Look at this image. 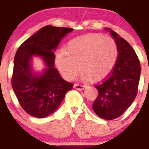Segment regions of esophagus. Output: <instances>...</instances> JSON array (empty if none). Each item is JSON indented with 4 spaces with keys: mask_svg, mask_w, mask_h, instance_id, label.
I'll return each instance as SVG.
<instances>
[{
    "mask_svg": "<svg viewBox=\"0 0 149 149\" xmlns=\"http://www.w3.org/2000/svg\"><path fill=\"white\" fill-rule=\"evenodd\" d=\"M74 88H76L77 90H83L84 88H85V85H83V84H74Z\"/></svg>",
    "mask_w": 149,
    "mask_h": 149,
    "instance_id": "obj_1",
    "label": "esophagus"
}]
</instances>
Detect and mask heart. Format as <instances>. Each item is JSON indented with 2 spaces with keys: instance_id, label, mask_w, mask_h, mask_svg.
Masks as SVG:
<instances>
[{
  "instance_id": "b5f03b06",
  "label": "heart",
  "mask_w": 149,
  "mask_h": 149,
  "mask_svg": "<svg viewBox=\"0 0 149 149\" xmlns=\"http://www.w3.org/2000/svg\"><path fill=\"white\" fill-rule=\"evenodd\" d=\"M118 58V48L113 38L102 34H88L72 40L65 50L56 55V65L62 76L68 81L81 79L100 81L114 68Z\"/></svg>"
}]
</instances>
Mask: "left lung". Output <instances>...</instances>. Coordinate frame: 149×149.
Wrapping results in <instances>:
<instances>
[{"mask_svg": "<svg viewBox=\"0 0 149 149\" xmlns=\"http://www.w3.org/2000/svg\"><path fill=\"white\" fill-rule=\"evenodd\" d=\"M117 45L118 58L111 74L96 86L98 96L93 109L99 117L113 120L121 116L134 101L141 77V64L130 44L109 28Z\"/></svg>", "mask_w": 149, "mask_h": 149, "instance_id": "obj_1", "label": "left lung"}]
</instances>
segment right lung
I'll return each instance as SVG.
<instances>
[{
	"label": "right lung",
	"mask_w": 149,
	"mask_h": 149,
	"mask_svg": "<svg viewBox=\"0 0 149 149\" xmlns=\"http://www.w3.org/2000/svg\"><path fill=\"white\" fill-rule=\"evenodd\" d=\"M72 31L70 28L46 25L28 38L17 51L13 61L12 86L22 109L28 114L44 118L60 106L73 84L65 81L55 68V54L61 40ZM35 56L42 60L45 68L34 70Z\"/></svg>",
	"instance_id": "right-lung-1"
}]
</instances>
